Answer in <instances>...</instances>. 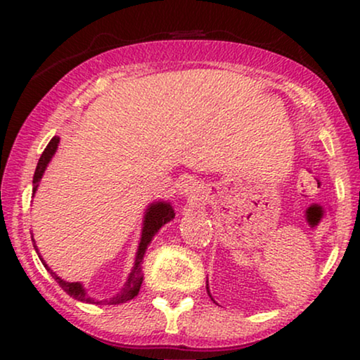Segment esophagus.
<instances>
[{
  "mask_svg": "<svg viewBox=\"0 0 360 360\" xmlns=\"http://www.w3.org/2000/svg\"><path fill=\"white\" fill-rule=\"evenodd\" d=\"M179 193L186 196V198H191V200H196L200 195V186H198V181H195L193 179H186L180 184L179 186Z\"/></svg>",
  "mask_w": 360,
  "mask_h": 360,
  "instance_id": "obj_1",
  "label": "esophagus"
}]
</instances>
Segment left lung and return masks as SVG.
<instances>
[{
	"label": "left lung",
	"instance_id": "8db88e82",
	"mask_svg": "<svg viewBox=\"0 0 360 360\" xmlns=\"http://www.w3.org/2000/svg\"><path fill=\"white\" fill-rule=\"evenodd\" d=\"M206 292H208V295L211 297V293H210V287H208V282H206ZM211 300H213V298H211Z\"/></svg>",
	"mask_w": 360,
	"mask_h": 360
}]
</instances>
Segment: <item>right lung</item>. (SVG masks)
I'll list each match as a JSON object with an SVG mask.
<instances>
[{"label":"right lung","instance_id":"add662e5","mask_svg":"<svg viewBox=\"0 0 360 360\" xmlns=\"http://www.w3.org/2000/svg\"><path fill=\"white\" fill-rule=\"evenodd\" d=\"M60 139H58L57 136H53L51 142H49L46 149H44L41 159L37 162V167H36V172H34V179H32V185L34 188L32 191L36 193L37 190V185L39 181H41L44 172H46L49 162L56 154L57 150V146ZM175 218V213H174V208H172V205L169 201H155V203H152L149 208L146 210V216H144V223H142V234H141V243H139V248H137V252H136V262H134V267H132L129 277H127L124 287L121 288V292L115 295V297L110 298V300H95L91 297H88L85 288H83V285L80 282H65V280H62L60 277H57V274L53 272V270L49 269V265L44 262L41 255H39V249L36 245V240H34V249H36V252L39 255V259H41V262L44 264V267H46L49 272L53 278L57 280V283L60 285L63 292H67L70 297H73L78 302H85V303H95V304H101V303H108V304H120V303H126L132 300L134 297H137V293H139L141 290V285H142V278H144V275H142V267H141V262L142 259H144V254H146V249L147 245L150 244V240L154 236L159 233V229L162 226L169 223ZM32 238V236H31Z\"/></svg>","mask_w":360,"mask_h":360}]
</instances>
